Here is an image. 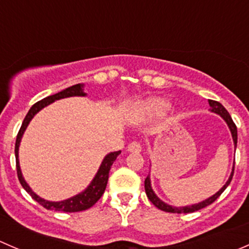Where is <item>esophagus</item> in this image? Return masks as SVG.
<instances>
[{"mask_svg":"<svg viewBox=\"0 0 249 249\" xmlns=\"http://www.w3.org/2000/svg\"><path fill=\"white\" fill-rule=\"evenodd\" d=\"M141 149H142V147H141L139 142H131L127 145V150L131 153H140Z\"/></svg>","mask_w":249,"mask_h":249,"instance_id":"1","label":"esophagus"}]
</instances>
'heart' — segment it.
<instances>
[{"label": "heart", "mask_w": 249, "mask_h": 249, "mask_svg": "<svg viewBox=\"0 0 249 249\" xmlns=\"http://www.w3.org/2000/svg\"><path fill=\"white\" fill-rule=\"evenodd\" d=\"M170 107L171 106L166 100L160 99V97H153L140 105L137 114L144 118L159 117V115L165 114L170 109Z\"/></svg>", "instance_id": "heart-1"}]
</instances>
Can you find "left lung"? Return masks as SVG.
<instances>
[{
    "mask_svg": "<svg viewBox=\"0 0 249 249\" xmlns=\"http://www.w3.org/2000/svg\"><path fill=\"white\" fill-rule=\"evenodd\" d=\"M208 104H210L211 112L220 115V117L224 119V122L228 124V126H229V129H230V132H231L233 145H235V148H236V144H237V127H236L235 123L232 122L229 112L224 108V106H223L222 104H219V102H217V101L208 100ZM232 176H233V166H232V171H231V173H230L229 179L227 180V183L223 185V188H220V189L218 190L214 195H212V196H210L208 199L203 200V201L199 202V203H194V205H190V206H183V207H176V206H171V205H169V203L164 202L162 200H160L159 197L157 196V194L154 193V190H153L152 184H150L149 175L147 176V178H145V180H144V189H145V194H147L148 199L150 200V202H152L155 207L159 208V210L165 211V212H171V213H190V212H195V211L201 210V208L211 205L212 202H214L215 200L220 196V194H222V193L227 189L228 185L230 184V182H231V179H232Z\"/></svg>",
    "mask_w": 249,
    "mask_h": 249,
    "instance_id": "obj_1",
    "label": "left lung"
}]
</instances>
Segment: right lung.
Segmentation results:
<instances>
[{
	"label": "right lung",
	"instance_id": "obj_1",
	"mask_svg": "<svg viewBox=\"0 0 249 249\" xmlns=\"http://www.w3.org/2000/svg\"><path fill=\"white\" fill-rule=\"evenodd\" d=\"M83 88H84V84L72 85V87L66 88V89L57 92V94L50 95V96L46 97V99L36 102V104L30 108L29 113H27L24 122H22L19 132H18L17 141H16V160H17L18 178H19L20 180V184H21L22 188H24V189L31 195L32 199L36 200L39 205H42L44 208H47V210L62 211V212H79V211L88 210V208H90L91 206H94L95 203L99 201V199L102 196V194L105 193V189H106L107 182H108L110 166H112L113 162L115 161L118 155L122 153L120 150H118V152H112L109 153V154H107L106 157L104 158V160H102L101 165H100L99 170H97L96 175H95V177L92 178L90 184L88 185L82 193L70 197V199L62 200V201H48V200L42 199V197L38 196L36 193H34V190L30 188V185L27 184L26 180H25L24 177H22V173H21V170H20V164H19V145H20V142H21L22 135H24L25 130H26L27 125L30 124L32 118H34L39 110L43 109L44 107H47L48 105L53 104V102L56 101V100L66 99V97H72V96H87V94L84 92Z\"/></svg>",
	"mask_w": 249,
	"mask_h": 249
}]
</instances>
